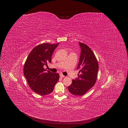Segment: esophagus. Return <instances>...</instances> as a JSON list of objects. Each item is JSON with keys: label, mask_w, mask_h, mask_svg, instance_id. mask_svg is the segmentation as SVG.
<instances>
[{"label": "esophagus", "mask_w": 128, "mask_h": 128, "mask_svg": "<svg viewBox=\"0 0 128 128\" xmlns=\"http://www.w3.org/2000/svg\"><path fill=\"white\" fill-rule=\"evenodd\" d=\"M60 77H61V78H65V76H63V74H60Z\"/></svg>", "instance_id": "34e87169"}]
</instances>
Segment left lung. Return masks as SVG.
<instances>
[{
	"label": "left lung",
	"instance_id": "8db88e82",
	"mask_svg": "<svg viewBox=\"0 0 128 128\" xmlns=\"http://www.w3.org/2000/svg\"><path fill=\"white\" fill-rule=\"evenodd\" d=\"M81 48L80 56L77 69H80L78 78L72 80L68 87L72 95L82 96L95 84L99 65L94 53L86 44L79 42Z\"/></svg>",
	"mask_w": 128,
	"mask_h": 128
}]
</instances>
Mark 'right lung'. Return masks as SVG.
I'll list each match as a JSON object with an SVG mask.
<instances>
[{"mask_svg": "<svg viewBox=\"0 0 128 128\" xmlns=\"http://www.w3.org/2000/svg\"><path fill=\"white\" fill-rule=\"evenodd\" d=\"M59 43H44L34 47L29 53L24 64L23 72L28 85L40 95L51 93L59 79V74L44 68L51 62L52 54Z\"/></svg>", "mask_w": 128, "mask_h": 128, "instance_id": "add662e5", "label": "right lung"}]
</instances>
